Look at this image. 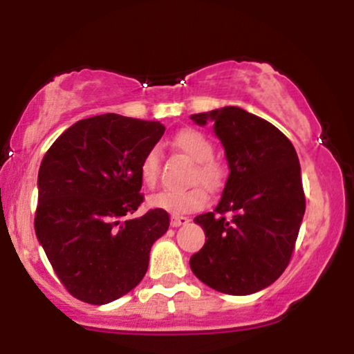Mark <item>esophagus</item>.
Masks as SVG:
<instances>
[{
  "mask_svg": "<svg viewBox=\"0 0 354 354\" xmlns=\"http://www.w3.org/2000/svg\"><path fill=\"white\" fill-rule=\"evenodd\" d=\"M186 223H189V219L186 216H180V214H173V216H171V226H173V228H178V226L186 225Z\"/></svg>",
  "mask_w": 354,
  "mask_h": 354,
  "instance_id": "1",
  "label": "esophagus"
}]
</instances>
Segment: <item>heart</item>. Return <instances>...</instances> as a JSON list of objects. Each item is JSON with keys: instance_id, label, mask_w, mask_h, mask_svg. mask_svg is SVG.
<instances>
[{"instance_id": "obj_1", "label": "heart", "mask_w": 354, "mask_h": 354, "mask_svg": "<svg viewBox=\"0 0 354 354\" xmlns=\"http://www.w3.org/2000/svg\"><path fill=\"white\" fill-rule=\"evenodd\" d=\"M174 148L180 149L186 158L194 163V169L189 174L188 183L196 185L200 183L203 188L208 191H216L221 186L223 169L218 161L213 160L214 148L209 138L198 129H183L173 140ZM160 149H148L145 153L140 165V176L148 188H153L158 183L160 174ZM200 186H193L185 191H161L149 198V205L153 208L171 211V213L183 214L196 211L205 206L206 193Z\"/></svg>"}]
</instances>
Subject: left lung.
Masks as SVG:
<instances>
[{"mask_svg": "<svg viewBox=\"0 0 354 354\" xmlns=\"http://www.w3.org/2000/svg\"><path fill=\"white\" fill-rule=\"evenodd\" d=\"M191 120L213 121L230 166L221 201L194 218L208 239L191 256V271L219 293L261 291L290 265L306 209L298 154L276 126L241 108Z\"/></svg>", "mask_w": 354, "mask_h": 354, "instance_id": "8db88e82", "label": "left lung"}]
</instances>
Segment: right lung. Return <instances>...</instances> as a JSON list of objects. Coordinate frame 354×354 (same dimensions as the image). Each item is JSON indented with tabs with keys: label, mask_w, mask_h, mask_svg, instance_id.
I'll use <instances>...</instances> for the list:
<instances>
[{
	"label": "right lung",
	"mask_w": 354,
	"mask_h": 354,
	"mask_svg": "<svg viewBox=\"0 0 354 354\" xmlns=\"http://www.w3.org/2000/svg\"><path fill=\"white\" fill-rule=\"evenodd\" d=\"M165 126L106 113L75 123L50 146L38 173L35 231L68 293L106 304L129 293L148 270L169 214L143 203L140 165Z\"/></svg>",
	"instance_id": "add662e5"
}]
</instances>
